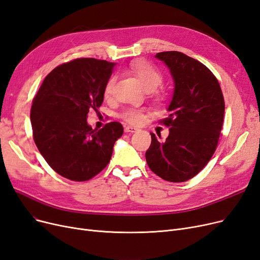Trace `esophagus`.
<instances>
[{
    "label": "esophagus",
    "mask_w": 260,
    "mask_h": 260,
    "mask_svg": "<svg viewBox=\"0 0 260 260\" xmlns=\"http://www.w3.org/2000/svg\"><path fill=\"white\" fill-rule=\"evenodd\" d=\"M137 131H138L137 127L131 126V125H125V126H124V132L125 133H136Z\"/></svg>",
    "instance_id": "obj_1"
}]
</instances>
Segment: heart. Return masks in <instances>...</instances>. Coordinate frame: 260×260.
Listing matches in <instances>:
<instances>
[{"instance_id":"obj_1","label":"heart","mask_w":260,"mask_h":260,"mask_svg":"<svg viewBox=\"0 0 260 260\" xmlns=\"http://www.w3.org/2000/svg\"><path fill=\"white\" fill-rule=\"evenodd\" d=\"M131 73L137 77L141 84L145 86V89L148 92L155 91L158 86L162 83V75L155 69L154 66L147 62H137L131 65L129 67ZM115 76L109 77L105 84L104 94L106 98H109L112 94L114 84H115ZM121 118H123L125 121H127L133 124H139L145 119V113L141 110L135 109V108H126L124 109L121 113Z\"/></svg>"}]
</instances>
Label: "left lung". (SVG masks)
Masks as SVG:
<instances>
[{"label": "left lung", "mask_w": 260, "mask_h": 260, "mask_svg": "<svg viewBox=\"0 0 260 260\" xmlns=\"http://www.w3.org/2000/svg\"><path fill=\"white\" fill-rule=\"evenodd\" d=\"M166 64L175 89L168 106L169 126L165 141L151 133L146 152L150 169L169 182H184L208 164L223 127L225 103L215 76L203 63L178 51L158 52Z\"/></svg>", "instance_id": "left-lung-1"}]
</instances>
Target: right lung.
Instances as JSON below:
<instances>
[{
	"instance_id": "obj_1",
	"label": "right lung",
	"mask_w": 260,
	"mask_h": 260,
	"mask_svg": "<svg viewBox=\"0 0 260 260\" xmlns=\"http://www.w3.org/2000/svg\"><path fill=\"white\" fill-rule=\"evenodd\" d=\"M114 65L89 57L62 64L46 77L33 100L35 145L48 165L66 179L81 182L100 174L123 135L119 122L98 131L86 121L89 111L103 104Z\"/></svg>"
}]
</instances>
